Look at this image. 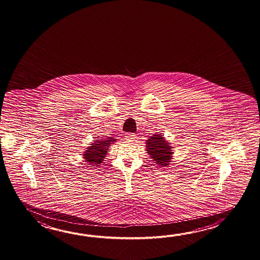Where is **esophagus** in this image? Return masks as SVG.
<instances>
[{
    "mask_svg": "<svg viewBox=\"0 0 260 260\" xmlns=\"http://www.w3.org/2000/svg\"><path fill=\"white\" fill-rule=\"evenodd\" d=\"M125 139L129 141V142H134L137 139V136L134 135V134H128V135L125 136Z\"/></svg>",
    "mask_w": 260,
    "mask_h": 260,
    "instance_id": "34e87169",
    "label": "esophagus"
}]
</instances>
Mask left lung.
<instances>
[{
	"mask_svg": "<svg viewBox=\"0 0 260 260\" xmlns=\"http://www.w3.org/2000/svg\"><path fill=\"white\" fill-rule=\"evenodd\" d=\"M147 153L150 155V158L155 160L156 165L160 167H166L169 166L171 161L173 149L169 142H167L165 138L160 135H153L149 137L146 143Z\"/></svg>",
	"mask_w": 260,
	"mask_h": 260,
	"instance_id": "left-lung-1",
	"label": "left lung"
}]
</instances>
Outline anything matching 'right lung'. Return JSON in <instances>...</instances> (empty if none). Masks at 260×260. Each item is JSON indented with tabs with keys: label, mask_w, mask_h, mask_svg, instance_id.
<instances>
[{
	"label": "right lung",
	"mask_w": 260,
	"mask_h": 260,
	"mask_svg": "<svg viewBox=\"0 0 260 260\" xmlns=\"http://www.w3.org/2000/svg\"><path fill=\"white\" fill-rule=\"evenodd\" d=\"M117 139L113 138H102L94 140V143L91 144L90 147L85 149L83 153V159L89 164V166H99L102 164L105 158L109 147L111 144L116 142Z\"/></svg>",
	"instance_id": "obj_1"
}]
</instances>
